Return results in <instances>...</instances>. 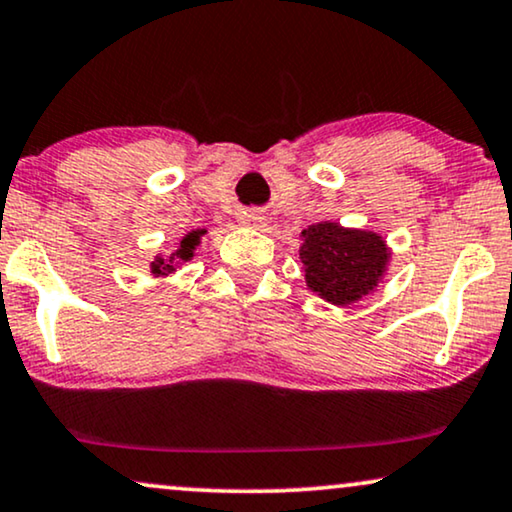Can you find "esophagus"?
Returning a JSON list of instances; mask_svg holds the SVG:
<instances>
[{
	"label": "esophagus",
	"mask_w": 512,
	"mask_h": 512,
	"mask_svg": "<svg viewBox=\"0 0 512 512\" xmlns=\"http://www.w3.org/2000/svg\"><path fill=\"white\" fill-rule=\"evenodd\" d=\"M241 220L243 224H248V227H262L264 224V217L260 213H245Z\"/></svg>",
	"instance_id": "obj_1"
}]
</instances>
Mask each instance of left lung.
<instances>
[{
    "instance_id": "1",
    "label": "left lung",
    "mask_w": 512,
    "mask_h": 512,
    "mask_svg": "<svg viewBox=\"0 0 512 512\" xmlns=\"http://www.w3.org/2000/svg\"><path fill=\"white\" fill-rule=\"evenodd\" d=\"M391 252L374 231L344 229L337 222H318L302 231L299 260L309 290L325 302L346 306L370 295L384 278Z\"/></svg>"
}]
</instances>
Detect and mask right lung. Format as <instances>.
I'll return each instance as SVG.
<instances>
[{
    "label": "right lung",
    "mask_w": 512,
    "mask_h": 512,
    "mask_svg": "<svg viewBox=\"0 0 512 512\" xmlns=\"http://www.w3.org/2000/svg\"><path fill=\"white\" fill-rule=\"evenodd\" d=\"M203 234H206V229L189 231V234H187L185 238H182L180 243H177V250L173 252V255L168 257V260H163V257H156V260L152 262V274H154V276H168V274H173L177 264L192 260L196 245H199Z\"/></svg>",
    "instance_id": "1"
}]
</instances>
